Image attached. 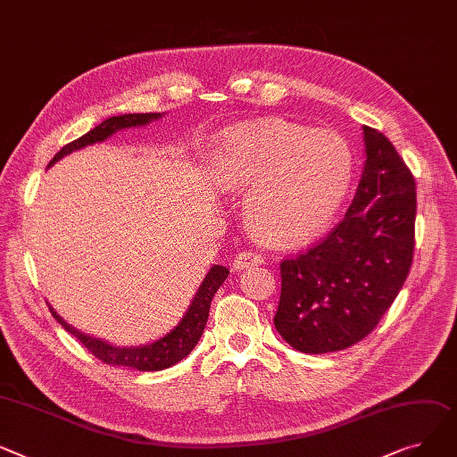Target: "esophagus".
I'll return each mask as SVG.
<instances>
[{"mask_svg":"<svg viewBox=\"0 0 457 457\" xmlns=\"http://www.w3.org/2000/svg\"><path fill=\"white\" fill-rule=\"evenodd\" d=\"M264 262V257L255 252H240L233 261V270H246L250 266H259Z\"/></svg>","mask_w":457,"mask_h":457,"instance_id":"1","label":"esophagus"}]
</instances>
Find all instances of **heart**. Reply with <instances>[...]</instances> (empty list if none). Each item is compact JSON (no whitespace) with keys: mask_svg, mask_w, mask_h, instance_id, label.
I'll return each mask as SVG.
<instances>
[{"mask_svg":"<svg viewBox=\"0 0 457 457\" xmlns=\"http://www.w3.org/2000/svg\"><path fill=\"white\" fill-rule=\"evenodd\" d=\"M219 184L246 194V222L264 245L290 248L323 235L353 178L349 143L330 130L268 119L224 132L212 148Z\"/></svg>","mask_w":457,"mask_h":457,"instance_id":"1","label":"heart"}]
</instances>
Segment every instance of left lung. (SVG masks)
Instances as JSON below:
<instances>
[{
    "label": "left lung",
    "instance_id": "left-lung-1",
    "mask_svg": "<svg viewBox=\"0 0 457 457\" xmlns=\"http://www.w3.org/2000/svg\"><path fill=\"white\" fill-rule=\"evenodd\" d=\"M361 130L366 165L344 220L318 246L281 262L273 323L301 353H334L366 338L413 261V174L382 132Z\"/></svg>",
    "mask_w": 457,
    "mask_h": 457
}]
</instances>
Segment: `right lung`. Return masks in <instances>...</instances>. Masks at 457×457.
I'll return each mask as SVG.
<instances>
[{"mask_svg":"<svg viewBox=\"0 0 457 457\" xmlns=\"http://www.w3.org/2000/svg\"><path fill=\"white\" fill-rule=\"evenodd\" d=\"M160 117H163V113H125V115L110 117V119L103 120V123L99 127H96L94 130H89L82 137L68 143L62 150L56 152L54 158L49 162L47 169L53 163H56L58 160H62L64 156L71 154V152H75V150H80V148H84L87 145H94V143H101L119 130L148 125V123H152V120H156ZM228 273H229V270L226 266L212 264V268L204 278L195 299L191 301L186 316L181 318L179 323L170 332H167L163 338L152 342V344H146V345H136V347L112 345L101 338H94V337H89V334L77 330L75 327H71L70 323H66L62 318H60L51 305H49V311H51L53 318L60 325H62L70 334H73V337L91 354L97 356L104 363H108V366H125V368H132L137 371H162V370L174 366V363H178L179 360H184L195 349V345L198 344V340L202 337L204 327L207 323L211 299L217 294L220 285L226 281Z\"/></svg>","mask_w":457,"mask_h":457,"instance_id":"obj_1","label":"right lung"}]
</instances>
